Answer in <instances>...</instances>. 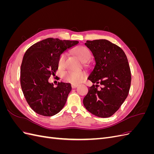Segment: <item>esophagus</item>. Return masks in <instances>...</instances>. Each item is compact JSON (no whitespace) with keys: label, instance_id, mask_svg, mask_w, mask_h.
Wrapping results in <instances>:
<instances>
[{"label":"esophagus","instance_id":"34e87169","mask_svg":"<svg viewBox=\"0 0 154 154\" xmlns=\"http://www.w3.org/2000/svg\"><path fill=\"white\" fill-rule=\"evenodd\" d=\"M71 87H72V88H76L78 87V85H72Z\"/></svg>","mask_w":154,"mask_h":154}]
</instances>
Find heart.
Listing matches in <instances>:
<instances>
[{
    "mask_svg": "<svg viewBox=\"0 0 154 154\" xmlns=\"http://www.w3.org/2000/svg\"><path fill=\"white\" fill-rule=\"evenodd\" d=\"M76 54L81 61L86 62L91 58V52L85 47H79L76 49ZM66 53H62L58 59V67L63 69L66 66ZM86 74L83 71H65L62 74L63 80L73 85H77L85 80Z\"/></svg>",
    "mask_w": 154,
    "mask_h": 154,
    "instance_id": "b5f03b06",
    "label": "heart"
}]
</instances>
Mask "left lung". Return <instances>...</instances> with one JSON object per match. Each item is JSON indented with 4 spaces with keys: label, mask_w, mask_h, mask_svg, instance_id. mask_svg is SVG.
Returning a JSON list of instances; mask_svg holds the SVG:
<instances>
[{
    "label": "left lung",
    "mask_w": 154,
    "mask_h": 154,
    "mask_svg": "<svg viewBox=\"0 0 154 154\" xmlns=\"http://www.w3.org/2000/svg\"><path fill=\"white\" fill-rule=\"evenodd\" d=\"M85 45L95 60L88 80L96 85L88 88L83 105L97 117H110L119 109L129 92L131 73L127 56L119 46L107 40H87ZM98 84L102 85L101 89L97 88Z\"/></svg>",
    "instance_id": "8db88e82"
}]
</instances>
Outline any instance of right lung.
Returning a JSON list of instances; mask_svg holds the SVG:
<instances>
[{
    "instance_id": "right-lung-1",
    "label": "right lung",
    "mask_w": 154,
    "mask_h": 154,
    "mask_svg": "<svg viewBox=\"0 0 154 154\" xmlns=\"http://www.w3.org/2000/svg\"><path fill=\"white\" fill-rule=\"evenodd\" d=\"M78 42L48 38L26 51L20 67V85L27 103L36 113L52 116L63 109L71 84L58 82L54 87L48 80L58 68L60 55Z\"/></svg>"
}]
</instances>
